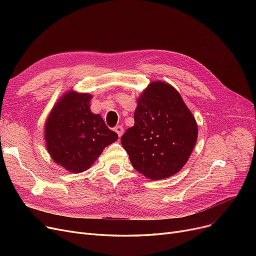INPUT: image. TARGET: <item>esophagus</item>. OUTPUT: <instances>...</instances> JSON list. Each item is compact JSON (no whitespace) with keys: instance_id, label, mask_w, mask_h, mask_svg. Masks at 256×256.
Wrapping results in <instances>:
<instances>
[{"instance_id":"34e87169","label":"esophagus","mask_w":256,"mask_h":256,"mask_svg":"<svg viewBox=\"0 0 256 256\" xmlns=\"http://www.w3.org/2000/svg\"><path fill=\"white\" fill-rule=\"evenodd\" d=\"M114 130L117 132V135H118L119 137H121V135H122V132H124V128H122V126H115V128H114Z\"/></svg>"}]
</instances>
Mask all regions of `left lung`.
Here are the masks:
<instances>
[{
    "label": "left lung",
    "instance_id": "left-lung-1",
    "mask_svg": "<svg viewBox=\"0 0 256 256\" xmlns=\"http://www.w3.org/2000/svg\"><path fill=\"white\" fill-rule=\"evenodd\" d=\"M135 124L121 137V144L137 171L150 180L176 174L194 150L196 120L180 94L171 85L156 80L138 98Z\"/></svg>",
    "mask_w": 256,
    "mask_h": 256
}]
</instances>
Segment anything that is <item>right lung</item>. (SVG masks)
<instances>
[{
    "mask_svg": "<svg viewBox=\"0 0 256 256\" xmlns=\"http://www.w3.org/2000/svg\"><path fill=\"white\" fill-rule=\"evenodd\" d=\"M91 94L68 91L54 106L44 126L50 158L72 173L86 171L104 147L118 139L100 114H93Z\"/></svg>",
    "mask_w": 256,
    "mask_h": 256,
    "instance_id": "right-lung-1",
    "label": "right lung"
}]
</instances>
